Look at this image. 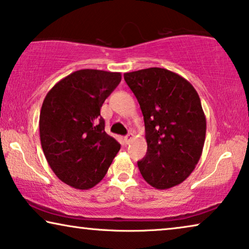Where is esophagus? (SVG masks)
Returning a JSON list of instances; mask_svg holds the SVG:
<instances>
[{
  "mask_svg": "<svg viewBox=\"0 0 249 249\" xmlns=\"http://www.w3.org/2000/svg\"><path fill=\"white\" fill-rule=\"evenodd\" d=\"M132 139H133V134L131 133V134H127V135H126V136L124 137V142H125L126 144H128L129 142H131Z\"/></svg>",
  "mask_w": 249,
  "mask_h": 249,
  "instance_id": "34e87169",
  "label": "esophagus"
}]
</instances>
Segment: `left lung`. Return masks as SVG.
I'll return each mask as SVG.
<instances>
[{
	"label": "left lung",
	"mask_w": 249,
	"mask_h": 249,
	"mask_svg": "<svg viewBox=\"0 0 249 249\" xmlns=\"http://www.w3.org/2000/svg\"><path fill=\"white\" fill-rule=\"evenodd\" d=\"M145 124L147 152L137 162L146 182L155 189L182 183L202 154L206 116L199 95L187 79L164 68L124 73Z\"/></svg>",
	"instance_id": "1"
}]
</instances>
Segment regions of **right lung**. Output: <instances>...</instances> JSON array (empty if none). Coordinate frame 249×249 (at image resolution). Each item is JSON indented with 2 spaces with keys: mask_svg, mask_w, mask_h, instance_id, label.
Instances as JSON below:
<instances>
[{
  "mask_svg": "<svg viewBox=\"0 0 249 249\" xmlns=\"http://www.w3.org/2000/svg\"><path fill=\"white\" fill-rule=\"evenodd\" d=\"M121 72L81 69L58 81L42 103L39 128L50 168L66 184L87 190L101 181L121 144L105 132L101 108Z\"/></svg>",
  "mask_w": 249,
  "mask_h": 249,
  "instance_id": "obj_1",
  "label": "right lung"
}]
</instances>
